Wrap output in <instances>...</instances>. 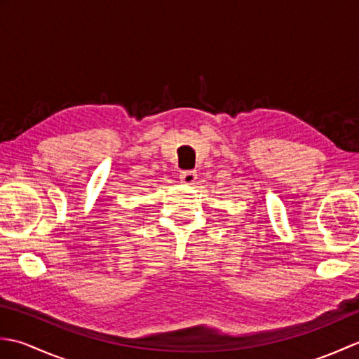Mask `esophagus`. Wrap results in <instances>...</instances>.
Segmentation results:
<instances>
[{
    "label": "esophagus",
    "instance_id": "34e87169",
    "mask_svg": "<svg viewBox=\"0 0 359 359\" xmlns=\"http://www.w3.org/2000/svg\"><path fill=\"white\" fill-rule=\"evenodd\" d=\"M179 179H180L182 184H185V185H193L194 182H196V179H197V172H196V171H193V170L182 171V172H180V175H179Z\"/></svg>",
    "mask_w": 359,
    "mask_h": 359
}]
</instances>
